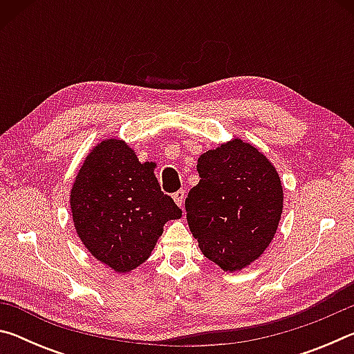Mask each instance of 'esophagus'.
Listing matches in <instances>:
<instances>
[{
  "label": "esophagus",
  "mask_w": 354,
  "mask_h": 354,
  "mask_svg": "<svg viewBox=\"0 0 354 354\" xmlns=\"http://www.w3.org/2000/svg\"><path fill=\"white\" fill-rule=\"evenodd\" d=\"M184 198H185V192L184 190H178V192H175V194H173V200H175V203L179 207H183Z\"/></svg>",
  "instance_id": "1"
}]
</instances>
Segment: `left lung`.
I'll list each match as a JSON object with an SVG mask.
<instances>
[{
	"instance_id": "1",
	"label": "left lung",
	"mask_w": 354,
	"mask_h": 354,
	"mask_svg": "<svg viewBox=\"0 0 354 354\" xmlns=\"http://www.w3.org/2000/svg\"><path fill=\"white\" fill-rule=\"evenodd\" d=\"M200 183L185 198L190 232L223 272H241L263 254L283 214L277 169L254 145L220 143L198 158Z\"/></svg>"
}]
</instances>
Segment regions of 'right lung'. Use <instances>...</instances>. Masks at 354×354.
<instances>
[{"label":"right lung","mask_w":354,"mask_h":354,"mask_svg":"<svg viewBox=\"0 0 354 354\" xmlns=\"http://www.w3.org/2000/svg\"><path fill=\"white\" fill-rule=\"evenodd\" d=\"M156 164H142L127 142L97 143L70 190L75 230L95 259L117 273L145 262L169 220L181 209L164 195L154 175Z\"/></svg>","instance_id":"right-lung-1"}]
</instances>
